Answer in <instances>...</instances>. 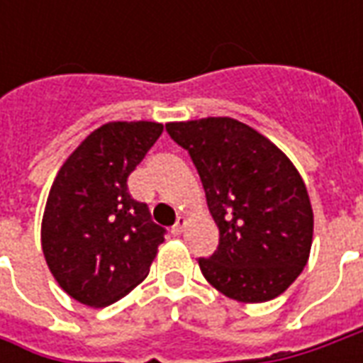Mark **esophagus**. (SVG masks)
Wrapping results in <instances>:
<instances>
[{
  "mask_svg": "<svg viewBox=\"0 0 363 363\" xmlns=\"http://www.w3.org/2000/svg\"><path fill=\"white\" fill-rule=\"evenodd\" d=\"M184 223H186V221H184V218H181V216H179V218H177V221H174V225L171 228V233H173V235H181L182 229H184Z\"/></svg>",
  "mask_w": 363,
  "mask_h": 363,
  "instance_id": "34e87169",
  "label": "esophagus"
}]
</instances>
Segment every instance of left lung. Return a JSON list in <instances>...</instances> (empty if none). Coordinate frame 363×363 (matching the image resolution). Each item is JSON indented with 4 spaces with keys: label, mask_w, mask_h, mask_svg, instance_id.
Here are the masks:
<instances>
[{
    "label": "left lung",
    "mask_w": 363,
    "mask_h": 363,
    "mask_svg": "<svg viewBox=\"0 0 363 363\" xmlns=\"http://www.w3.org/2000/svg\"><path fill=\"white\" fill-rule=\"evenodd\" d=\"M165 128L189 151L220 229L218 251L198 259L206 280L245 303L280 296L307 264L313 241L311 202L296 167L264 135L228 116Z\"/></svg>",
    "instance_id": "obj_1"
}]
</instances>
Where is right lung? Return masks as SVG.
<instances>
[{"label": "right lung", "mask_w": 363, "mask_h": 363, "mask_svg": "<svg viewBox=\"0 0 363 363\" xmlns=\"http://www.w3.org/2000/svg\"><path fill=\"white\" fill-rule=\"evenodd\" d=\"M163 132L159 122H108L67 157L43 218L52 276L79 303L106 307L147 276L167 229L128 192V177Z\"/></svg>", "instance_id": "obj_1"}]
</instances>
